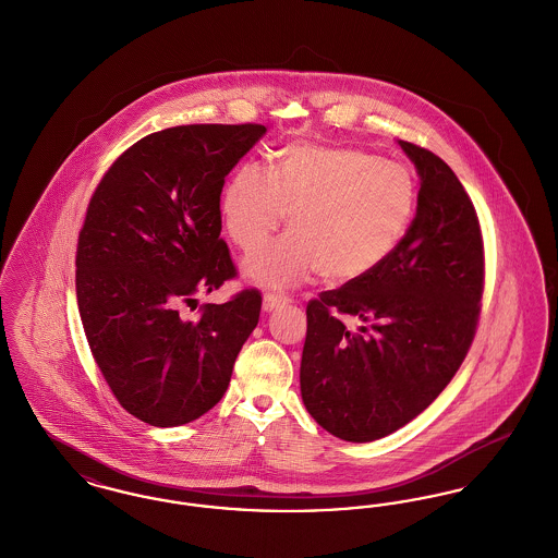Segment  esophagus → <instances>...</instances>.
<instances>
[{
    "label": "esophagus",
    "instance_id": "34e87169",
    "mask_svg": "<svg viewBox=\"0 0 558 558\" xmlns=\"http://www.w3.org/2000/svg\"><path fill=\"white\" fill-rule=\"evenodd\" d=\"M284 303H289L287 294H280V292H267V294H264V312H271V310H276V307H280Z\"/></svg>",
    "mask_w": 558,
    "mask_h": 558
}]
</instances>
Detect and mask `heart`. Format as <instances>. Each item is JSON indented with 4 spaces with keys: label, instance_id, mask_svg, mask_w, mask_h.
Listing matches in <instances>:
<instances>
[{
    "label": "heart",
    "instance_id": "obj_1",
    "mask_svg": "<svg viewBox=\"0 0 558 558\" xmlns=\"http://www.w3.org/2000/svg\"><path fill=\"white\" fill-rule=\"evenodd\" d=\"M416 198V180L399 162L357 148L296 144L276 171L240 165L221 217L228 236L251 253L289 213L291 234L246 259L253 282L289 287L319 271L337 284L371 274L398 248Z\"/></svg>",
    "mask_w": 558,
    "mask_h": 558
}]
</instances>
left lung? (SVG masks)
Instances as JSON below:
<instances>
[{
    "mask_svg": "<svg viewBox=\"0 0 558 558\" xmlns=\"http://www.w3.org/2000/svg\"><path fill=\"white\" fill-rule=\"evenodd\" d=\"M421 190L398 248L307 303L301 398L339 439L366 444L426 410L464 362L483 294L477 211L450 167L399 140Z\"/></svg>",
    "mask_w": 558,
    "mask_h": 558,
    "instance_id": "obj_1",
    "label": "left lung"
}]
</instances>
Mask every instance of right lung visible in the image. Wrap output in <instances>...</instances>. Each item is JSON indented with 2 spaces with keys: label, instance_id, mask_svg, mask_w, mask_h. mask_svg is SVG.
<instances>
[{
  "label": "right lung",
  "instance_id": "1",
  "mask_svg": "<svg viewBox=\"0 0 558 558\" xmlns=\"http://www.w3.org/2000/svg\"><path fill=\"white\" fill-rule=\"evenodd\" d=\"M264 125H180L150 133L110 165L77 244V305L92 355L142 423L180 426L223 398L255 330L262 292L182 316L236 276L221 240L226 175Z\"/></svg>",
  "mask_w": 558,
  "mask_h": 558
}]
</instances>
